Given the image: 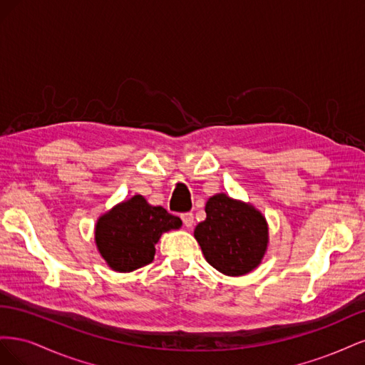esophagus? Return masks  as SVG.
I'll return each mask as SVG.
<instances>
[{
  "label": "esophagus",
  "instance_id": "esophagus-1",
  "mask_svg": "<svg viewBox=\"0 0 365 365\" xmlns=\"http://www.w3.org/2000/svg\"><path fill=\"white\" fill-rule=\"evenodd\" d=\"M181 219H182V222H184V227L185 228H192L193 227V213H184V215H181Z\"/></svg>",
  "mask_w": 365,
  "mask_h": 365
}]
</instances>
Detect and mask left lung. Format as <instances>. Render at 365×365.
Wrapping results in <instances>:
<instances>
[{
  "instance_id": "obj_1",
  "label": "left lung",
  "mask_w": 365,
  "mask_h": 365,
  "mask_svg": "<svg viewBox=\"0 0 365 365\" xmlns=\"http://www.w3.org/2000/svg\"><path fill=\"white\" fill-rule=\"evenodd\" d=\"M207 217L195 228L205 260L230 277L256 269L269 244L268 222L250 202L216 193L205 204Z\"/></svg>"
}]
</instances>
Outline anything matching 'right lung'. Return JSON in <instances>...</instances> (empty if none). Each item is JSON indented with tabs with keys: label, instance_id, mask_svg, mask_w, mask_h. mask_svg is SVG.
I'll return each instance as SVG.
<instances>
[{
	"label": "right lung",
	"instance_id": "right-lung-1",
	"mask_svg": "<svg viewBox=\"0 0 365 365\" xmlns=\"http://www.w3.org/2000/svg\"><path fill=\"white\" fill-rule=\"evenodd\" d=\"M178 216L150 205L134 195L97 219L94 240L97 251L113 271L130 272L150 263L163 233L181 228Z\"/></svg>",
	"mask_w": 365,
	"mask_h": 365
}]
</instances>
